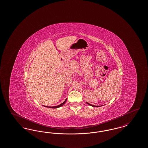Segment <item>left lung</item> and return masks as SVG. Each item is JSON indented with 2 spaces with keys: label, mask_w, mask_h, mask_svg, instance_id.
Returning a JSON list of instances; mask_svg holds the SVG:
<instances>
[{
  "label": "left lung",
  "mask_w": 148,
  "mask_h": 148,
  "mask_svg": "<svg viewBox=\"0 0 148 148\" xmlns=\"http://www.w3.org/2000/svg\"><path fill=\"white\" fill-rule=\"evenodd\" d=\"M86 103H87L88 105L92 106H93V107H98V106H93V105H92V104H89V103H87V102H86Z\"/></svg>",
  "instance_id": "1"
}]
</instances>
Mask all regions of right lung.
Wrapping results in <instances>:
<instances>
[{"mask_svg": "<svg viewBox=\"0 0 148 148\" xmlns=\"http://www.w3.org/2000/svg\"><path fill=\"white\" fill-rule=\"evenodd\" d=\"M66 99H65V100L64 101L63 103H62L61 104H60V105H59V106H48V107H47V108H59V107H61L62 106H63L64 104L65 103V102L66 101Z\"/></svg>", "mask_w": 148, "mask_h": 148, "instance_id": "add662e5", "label": "right lung"}]
</instances>
